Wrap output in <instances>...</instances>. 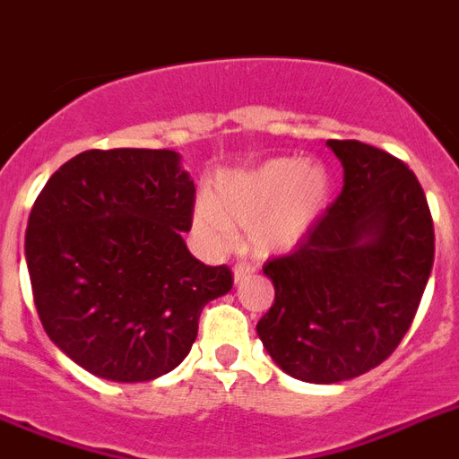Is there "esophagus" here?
Wrapping results in <instances>:
<instances>
[{
	"label": "esophagus",
	"instance_id": "1",
	"mask_svg": "<svg viewBox=\"0 0 459 459\" xmlns=\"http://www.w3.org/2000/svg\"><path fill=\"white\" fill-rule=\"evenodd\" d=\"M254 273V265L249 264H238L236 268H233V277H236V282H242V280H247L249 275Z\"/></svg>",
	"mask_w": 459,
	"mask_h": 459
}]
</instances>
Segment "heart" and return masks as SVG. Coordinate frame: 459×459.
<instances>
[{"label": "heart", "instance_id": "heart-1", "mask_svg": "<svg viewBox=\"0 0 459 459\" xmlns=\"http://www.w3.org/2000/svg\"><path fill=\"white\" fill-rule=\"evenodd\" d=\"M331 198V175L322 163L271 158L247 170L226 172L212 188V207L200 205L195 226L214 245H230L233 229H249L261 256L289 252L303 240Z\"/></svg>", "mask_w": 459, "mask_h": 459}]
</instances>
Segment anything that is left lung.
<instances>
[{"instance_id":"8db88e82","label":"left lung","mask_w":459,"mask_h":459,"mask_svg":"<svg viewBox=\"0 0 459 459\" xmlns=\"http://www.w3.org/2000/svg\"><path fill=\"white\" fill-rule=\"evenodd\" d=\"M342 191L291 254L265 261L275 287L264 348L303 383L331 385L383 364L406 336L434 264V223L408 165L357 140H329Z\"/></svg>"}]
</instances>
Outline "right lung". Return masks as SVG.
Segmentation results:
<instances>
[{
	"label": "right lung",
	"instance_id": "right-lung-1",
	"mask_svg": "<svg viewBox=\"0 0 459 459\" xmlns=\"http://www.w3.org/2000/svg\"><path fill=\"white\" fill-rule=\"evenodd\" d=\"M194 200L170 149H91L41 188L25 233L34 306L81 368L146 383L182 364L203 307L233 287L229 265L186 249Z\"/></svg>",
	"mask_w": 459,
	"mask_h": 459
}]
</instances>
